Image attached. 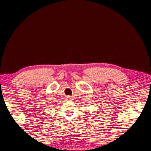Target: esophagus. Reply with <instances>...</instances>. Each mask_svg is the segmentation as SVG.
I'll return each instance as SVG.
<instances>
[{
  "label": "esophagus",
  "instance_id": "1",
  "mask_svg": "<svg viewBox=\"0 0 151 151\" xmlns=\"http://www.w3.org/2000/svg\"><path fill=\"white\" fill-rule=\"evenodd\" d=\"M66 98H67V99H71V96H68L67 97H66Z\"/></svg>",
  "mask_w": 151,
  "mask_h": 151
}]
</instances>
